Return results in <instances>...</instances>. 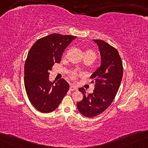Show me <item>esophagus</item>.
<instances>
[{"label":"esophagus","mask_w":148,"mask_h":148,"mask_svg":"<svg viewBox=\"0 0 148 148\" xmlns=\"http://www.w3.org/2000/svg\"><path fill=\"white\" fill-rule=\"evenodd\" d=\"M69 89H70V90H71V91H73V90H77V87H75V86H74V85H71V86H70Z\"/></svg>","instance_id":"obj_1"}]
</instances>
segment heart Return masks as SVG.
<instances>
[{
	"instance_id": "1",
	"label": "heart",
	"mask_w": 148,
	"mask_h": 148,
	"mask_svg": "<svg viewBox=\"0 0 148 148\" xmlns=\"http://www.w3.org/2000/svg\"><path fill=\"white\" fill-rule=\"evenodd\" d=\"M85 54H90V55H92V56H94L95 58H96V54H95V53L94 51H92L91 50H87V51L85 52ZM76 76H77V75L75 73H72L71 74L72 78H75V77Z\"/></svg>"
}]
</instances>
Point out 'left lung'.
Returning <instances> with one entry per match:
<instances>
[{
  "instance_id": "1",
  "label": "left lung",
  "mask_w": 148,
  "mask_h": 148,
  "mask_svg": "<svg viewBox=\"0 0 148 148\" xmlns=\"http://www.w3.org/2000/svg\"><path fill=\"white\" fill-rule=\"evenodd\" d=\"M93 41L99 47L101 59L100 67L90 76L91 83H95V89L87 95L85 88H79L83 99L77 103L79 112L88 118L100 114L110 105L123 75L122 60L117 49L101 40Z\"/></svg>"
}]
</instances>
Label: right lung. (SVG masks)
<instances>
[{
  "label": "right lung",
  "mask_w": 148,
  "mask_h": 148,
  "mask_svg": "<svg viewBox=\"0 0 148 148\" xmlns=\"http://www.w3.org/2000/svg\"><path fill=\"white\" fill-rule=\"evenodd\" d=\"M76 38L52 34L36 41L29 49L24 65V85L30 103L41 112L55 110L69 89L64 79L49 81V71L60 62L65 48Z\"/></svg>",
  "instance_id": "obj_1"
}]
</instances>
